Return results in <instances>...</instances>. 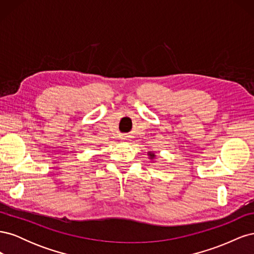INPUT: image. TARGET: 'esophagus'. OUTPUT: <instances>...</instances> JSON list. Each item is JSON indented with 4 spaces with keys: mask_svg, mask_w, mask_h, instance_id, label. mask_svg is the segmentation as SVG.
<instances>
[{
    "mask_svg": "<svg viewBox=\"0 0 254 254\" xmlns=\"http://www.w3.org/2000/svg\"><path fill=\"white\" fill-rule=\"evenodd\" d=\"M122 140H125V139H124V137H122Z\"/></svg>",
    "mask_w": 254,
    "mask_h": 254,
    "instance_id": "esophagus-1",
    "label": "esophagus"
}]
</instances>
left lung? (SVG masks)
Here are the masks:
<instances>
[{
	"label": "left lung",
	"mask_w": 254,
	"mask_h": 254,
	"mask_svg": "<svg viewBox=\"0 0 254 254\" xmlns=\"http://www.w3.org/2000/svg\"><path fill=\"white\" fill-rule=\"evenodd\" d=\"M148 156H149L150 159H153V158L156 157V155H155V153H153V152H148Z\"/></svg>",
	"instance_id": "8db88e82"
}]
</instances>
